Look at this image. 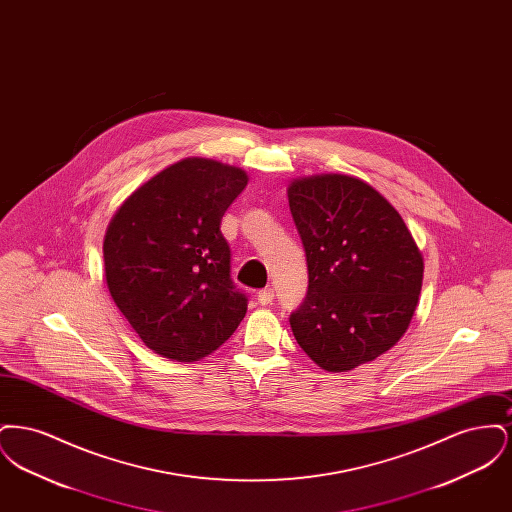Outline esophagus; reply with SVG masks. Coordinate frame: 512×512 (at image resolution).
<instances>
[{
  "label": "esophagus",
  "mask_w": 512,
  "mask_h": 512,
  "mask_svg": "<svg viewBox=\"0 0 512 512\" xmlns=\"http://www.w3.org/2000/svg\"><path fill=\"white\" fill-rule=\"evenodd\" d=\"M272 299H274V292H272L270 288H265V290H261V292H259V295H257V301H259L261 305H265V307L272 303Z\"/></svg>",
  "instance_id": "esophagus-1"
}]
</instances>
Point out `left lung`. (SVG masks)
<instances>
[{"label":"left lung","instance_id":"1","mask_svg":"<svg viewBox=\"0 0 512 512\" xmlns=\"http://www.w3.org/2000/svg\"><path fill=\"white\" fill-rule=\"evenodd\" d=\"M307 255L309 290L292 313L299 347L328 372H349L390 351L407 332L424 276L413 234L390 201L349 174L288 186Z\"/></svg>","mask_w":512,"mask_h":512}]
</instances>
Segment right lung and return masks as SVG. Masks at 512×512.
I'll return each instance as SVG.
<instances>
[{"label":"right lung","instance_id":"1","mask_svg":"<svg viewBox=\"0 0 512 512\" xmlns=\"http://www.w3.org/2000/svg\"><path fill=\"white\" fill-rule=\"evenodd\" d=\"M247 172L188 157L122 201L103 238L107 288L151 351L194 363L228 340L247 311L230 278L220 220Z\"/></svg>","mask_w":512,"mask_h":512}]
</instances>
